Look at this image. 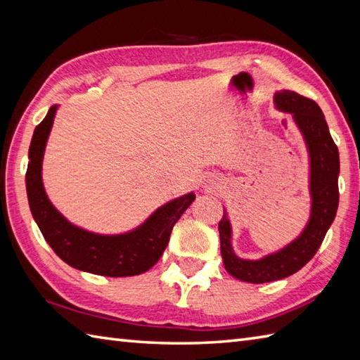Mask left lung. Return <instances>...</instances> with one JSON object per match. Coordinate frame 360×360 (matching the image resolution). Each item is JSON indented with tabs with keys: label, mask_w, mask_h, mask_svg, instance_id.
<instances>
[{
	"label": "left lung",
	"mask_w": 360,
	"mask_h": 360,
	"mask_svg": "<svg viewBox=\"0 0 360 360\" xmlns=\"http://www.w3.org/2000/svg\"><path fill=\"white\" fill-rule=\"evenodd\" d=\"M274 103L278 111L292 116L307 143L311 215L303 232L288 246L259 259H244L232 249V226L224 209L218 231L226 271L235 278L257 285L286 278L300 271L316 255L339 207V150L320 106L311 98L286 89L275 93Z\"/></svg>",
	"instance_id": "8db88e82"
}]
</instances>
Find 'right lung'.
<instances>
[{
    "label": "right lung",
    "mask_w": 360,
    "mask_h": 360,
    "mask_svg": "<svg viewBox=\"0 0 360 360\" xmlns=\"http://www.w3.org/2000/svg\"><path fill=\"white\" fill-rule=\"evenodd\" d=\"M57 108L58 105L51 106L35 128L26 172L29 207L44 240L65 263L79 271L105 277H131L147 272L164 254L173 226L195 201V193L190 192L160 205L139 227L127 233L101 235L74 226L53 207L41 178L44 148Z\"/></svg>",
    "instance_id": "right-lung-1"
}]
</instances>
